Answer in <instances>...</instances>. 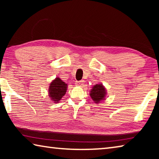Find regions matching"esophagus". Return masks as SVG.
I'll return each mask as SVG.
<instances>
[{
  "mask_svg": "<svg viewBox=\"0 0 159 159\" xmlns=\"http://www.w3.org/2000/svg\"><path fill=\"white\" fill-rule=\"evenodd\" d=\"M84 83H85L84 80H80V81H76V85H79V86H83V85H84Z\"/></svg>",
  "mask_w": 159,
  "mask_h": 159,
  "instance_id": "1",
  "label": "esophagus"
}]
</instances>
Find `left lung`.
Returning <instances> with one entry per match:
<instances>
[{"mask_svg":"<svg viewBox=\"0 0 159 159\" xmlns=\"http://www.w3.org/2000/svg\"><path fill=\"white\" fill-rule=\"evenodd\" d=\"M107 95V90L104 86L99 83L96 84L93 87L92 90H90V98L95 102V103L98 104L102 100L105 99V97Z\"/></svg>","mask_w":159,"mask_h":159,"instance_id":"obj_1","label":"left lung"}]
</instances>
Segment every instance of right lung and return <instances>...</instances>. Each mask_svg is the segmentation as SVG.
<instances>
[{
  "mask_svg": "<svg viewBox=\"0 0 159 159\" xmlns=\"http://www.w3.org/2000/svg\"><path fill=\"white\" fill-rule=\"evenodd\" d=\"M67 90V84L57 77L50 83L49 86V97L54 102H59L65 95Z\"/></svg>",
  "mask_w": 159,
  "mask_h": 159,
  "instance_id": "1",
  "label": "right lung"
}]
</instances>
